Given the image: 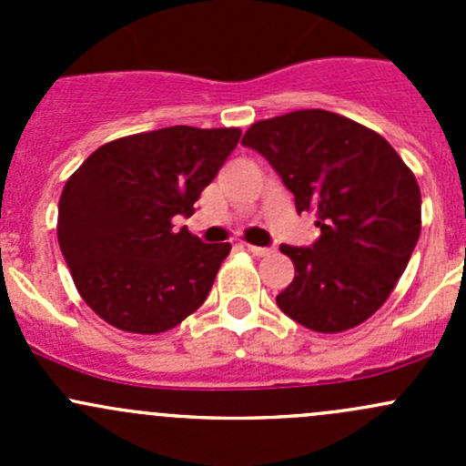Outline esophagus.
I'll return each instance as SVG.
<instances>
[{
    "label": "esophagus",
    "mask_w": 466,
    "mask_h": 466,
    "mask_svg": "<svg viewBox=\"0 0 466 466\" xmlns=\"http://www.w3.org/2000/svg\"><path fill=\"white\" fill-rule=\"evenodd\" d=\"M248 252H252V255L255 257H268V255H272V248H261V246H248Z\"/></svg>",
    "instance_id": "1"
}]
</instances>
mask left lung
Instances as JSON below:
<instances>
[{
  "label": "left lung",
  "mask_w": 466,
  "mask_h": 466,
  "mask_svg": "<svg viewBox=\"0 0 466 466\" xmlns=\"http://www.w3.org/2000/svg\"><path fill=\"white\" fill-rule=\"evenodd\" d=\"M268 159L295 209L313 211L320 237L309 248L279 246L295 279L277 307L302 327L338 333L383 307L421 232L415 176L379 133L327 110L257 121L243 135Z\"/></svg>",
  "instance_id": "obj_1"
}]
</instances>
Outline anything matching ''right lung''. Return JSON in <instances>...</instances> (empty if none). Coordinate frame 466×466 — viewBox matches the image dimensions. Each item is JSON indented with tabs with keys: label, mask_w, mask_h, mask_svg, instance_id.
<instances>
[{
	"label": "right lung",
	"mask_w": 466,
	"mask_h": 466,
	"mask_svg": "<svg viewBox=\"0 0 466 466\" xmlns=\"http://www.w3.org/2000/svg\"><path fill=\"white\" fill-rule=\"evenodd\" d=\"M238 128L171 126L94 150L65 185L58 243L86 304L112 327L162 333L209 295L229 243H203L176 216L237 148Z\"/></svg>",
	"instance_id": "obj_1"
}]
</instances>
